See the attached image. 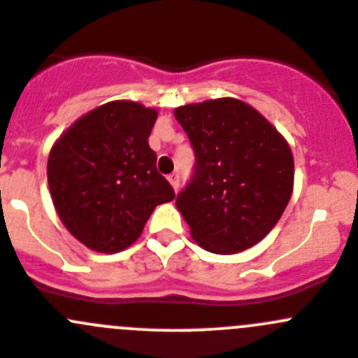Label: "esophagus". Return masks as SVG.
I'll return each mask as SVG.
<instances>
[{
	"mask_svg": "<svg viewBox=\"0 0 358 358\" xmlns=\"http://www.w3.org/2000/svg\"><path fill=\"white\" fill-rule=\"evenodd\" d=\"M169 181L170 185H172V188L177 192V189H179V173H170Z\"/></svg>",
	"mask_w": 358,
	"mask_h": 358,
	"instance_id": "1",
	"label": "esophagus"
}]
</instances>
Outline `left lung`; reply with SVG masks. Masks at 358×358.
I'll return each mask as SVG.
<instances>
[{
	"instance_id": "left-lung-1",
	"label": "left lung",
	"mask_w": 358,
	"mask_h": 358,
	"mask_svg": "<svg viewBox=\"0 0 358 358\" xmlns=\"http://www.w3.org/2000/svg\"><path fill=\"white\" fill-rule=\"evenodd\" d=\"M173 115L195 151L193 177L176 199L203 250L234 255L260 243L294 189L288 142L251 105L217 98L182 105Z\"/></svg>"
}]
</instances>
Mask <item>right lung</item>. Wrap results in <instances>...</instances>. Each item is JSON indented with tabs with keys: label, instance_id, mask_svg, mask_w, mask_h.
<instances>
[{
	"label": "right lung",
	"instance_id": "right-lung-1",
	"mask_svg": "<svg viewBox=\"0 0 358 358\" xmlns=\"http://www.w3.org/2000/svg\"><path fill=\"white\" fill-rule=\"evenodd\" d=\"M156 117L155 108L137 101H108L77 119L50 149L47 181L54 207L90 250H126L155 207L176 196L148 142Z\"/></svg>",
	"mask_w": 358,
	"mask_h": 358
}]
</instances>
